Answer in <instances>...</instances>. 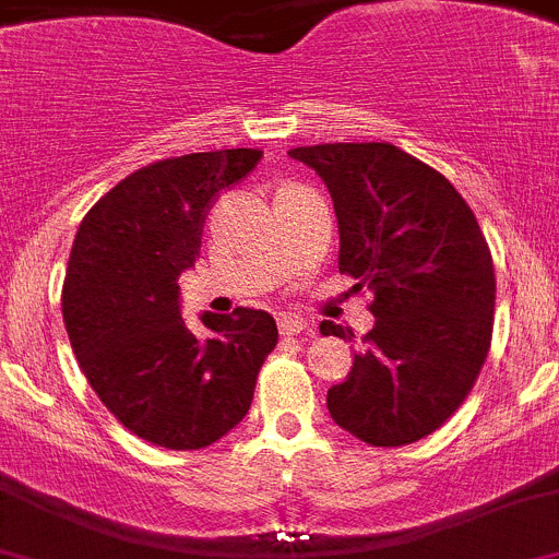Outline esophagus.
I'll return each mask as SVG.
<instances>
[{
	"mask_svg": "<svg viewBox=\"0 0 559 559\" xmlns=\"http://www.w3.org/2000/svg\"><path fill=\"white\" fill-rule=\"evenodd\" d=\"M278 328H281V333H284V336H297V333L314 331L309 320H304V317H297V314H281Z\"/></svg>",
	"mask_w": 559,
	"mask_h": 559,
	"instance_id": "34e87169",
	"label": "esophagus"
}]
</instances>
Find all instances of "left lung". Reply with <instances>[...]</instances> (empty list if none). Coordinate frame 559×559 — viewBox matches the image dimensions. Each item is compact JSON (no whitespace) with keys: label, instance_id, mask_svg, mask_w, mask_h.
Listing matches in <instances>:
<instances>
[{"label":"left lung","instance_id":"1","mask_svg":"<svg viewBox=\"0 0 559 559\" xmlns=\"http://www.w3.org/2000/svg\"><path fill=\"white\" fill-rule=\"evenodd\" d=\"M289 156L331 192L338 273L374 295L367 347L328 389L331 419L372 447L414 444L455 414L491 347L488 242L461 192L397 145H300ZM320 331L353 338L333 322Z\"/></svg>","mask_w":559,"mask_h":559}]
</instances>
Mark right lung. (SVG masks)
<instances>
[{
  "mask_svg": "<svg viewBox=\"0 0 559 559\" xmlns=\"http://www.w3.org/2000/svg\"><path fill=\"white\" fill-rule=\"evenodd\" d=\"M259 159L262 151L228 148L154 162L80 223L62 284L68 338L98 400L148 444L201 450L234 430L278 344L267 311H203L206 333H195L179 300L209 206Z\"/></svg>",
  "mask_w": 559,
  "mask_h": 559,
  "instance_id": "obj_1",
  "label": "right lung"
}]
</instances>
